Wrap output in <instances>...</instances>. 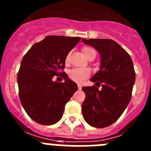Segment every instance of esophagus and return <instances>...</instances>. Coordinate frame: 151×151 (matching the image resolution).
<instances>
[{
  "label": "esophagus",
  "mask_w": 151,
  "mask_h": 151,
  "mask_svg": "<svg viewBox=\"0 0 151 151\" xmlns=\"http://www.w3.org/2000/svg\"><path fill=\"white\" fill-rule=\"evenodd\" d=\"M78 88L79 89V90H81V89H82V85H80V84H78Z\"/></svg>",
  "instance_id": "1"
}]
</instances>
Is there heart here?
I'll return each instance as SVG.
<instances>
[{
  "label": "heart",
  "mask_w": 151,
  "mask_h": 151,
  "mask_svg": "<svg viewBox=\"0 0 151 151\" xmlns=\"http://www.w3.org/2000/svg\"><path fill=\"white\" fill-rule=\"evenodd\" d=\"M84 54L87 58L91 57L93 54H96V51L94 49L91 47H84L82 49ZM70 54H68L66 57V62L67 63L69 60ZM91 75V69L89 68H74L70 69L69 71V78L73 82L77 83H82L87 79Z\"/></svg>",
  "instance_id": "1"
}]
</instances>
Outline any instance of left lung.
<instances>
[{"instance_id":"8db88e82","label":"left lung","mask_w":151,"mask_h":151,"mask_svg":"<svg viewBox=\"0 0 151 151\" xmlns=\"http://www.w3.org/2000/svg\"><path fill=\"white\" fill-rule=\"evenodd\" d=\"M82 42L94 47L101 58L100 69L91 78L95 85L82 88V115L93 127L105 128L114 123L129 104L135 81L134 66L129 54L113 40L82 38Z\"/></svg>"}]
</instances>
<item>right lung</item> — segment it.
I'll return each instance as SVG.
<instances>
[{"mask_svg": "<svg viewBox=\"0 0 151 151\" xmlns=\"http://www.w3.org/2000/svg\"><path fill=\"white\" fill-rule=\"evenodd\" d=\"M81 38L47 36L25 54L17 76L19 96L29 116L41 125H53L61 119L66 103L78 86L61 70L66 57ZM61 74L64 83L54 82Z\"/></svg>", "mask_w": 151, "mask_h": 151, "instance_id": "1", "label": "right lung"}]
</instances>
